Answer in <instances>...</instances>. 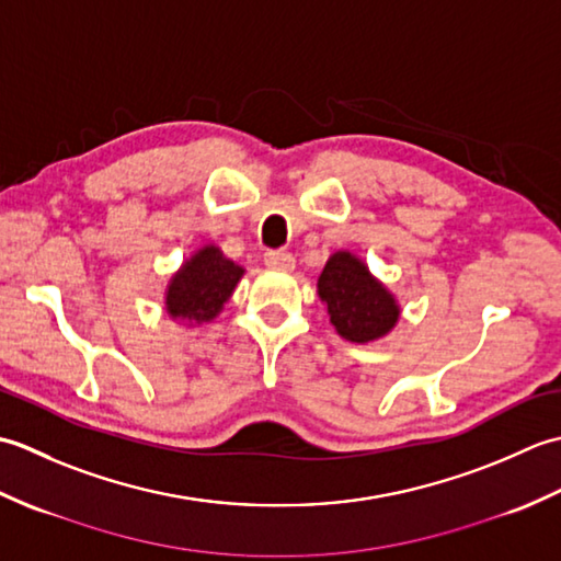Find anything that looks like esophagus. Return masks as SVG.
I'll return each mask as SVG.
<instances>
[{
  "label": "esophagus",
  "mask_w": 561,
  "mask_h": 561,
  "mask_svg": "<svg viewBox=\"0 0 561 561\" xmlns=\"http://www.w3.org/2000/svg\"><path fill=\"white\" fill-rule=\"evenodd\" d=\"M265 265L272 270L289 272V270H294V255L287 253V250H267Z\"/></svg>",
  "instance_id": "esophagus-1"
}]
</instances>
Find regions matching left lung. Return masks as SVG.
<instances>
[{
	"label": "left lung",
	"mask_w": 561,
	"mask_h": 561,
	"mask_svg": "<svg viewBox=\"0 0 561 561\" xmlns=\"http://www.w3.org/2000/svg\"><path fill=\"white\" fill-rule=\"evenodd\" d=\"M318 296L328 306L337 335L356 344L386 337L400 318L396 296L350 250L328 257L318 277Z\"/></svg>",
	"instance_id": "obj_1"
}]
</instances>
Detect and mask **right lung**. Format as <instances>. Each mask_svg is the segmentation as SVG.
<instances>
[{"label":"right lung","mask_w":561,"mask_h":561,"mask_svg":"<svg viewBox=\"0 0 561 561\" xmlns=\"http://www.w3.org/2000/svg\"><path fill=\"white\" fill-rule=\"evenodd\" d=\"M243 272L217 245L199 248L171 277L165 289V313L173 320H187L195 325L209 323L231 299Z\"/></svg>","instance_id":"add662e5"}]
</instances>
